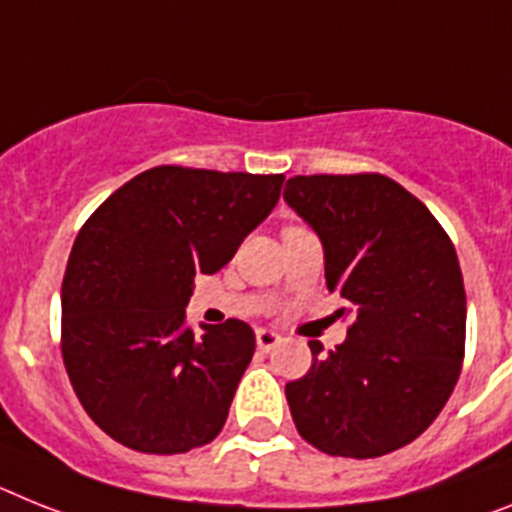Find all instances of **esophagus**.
<instances>
[{"instance_id": "1", "label": "esophagus", "mask_w": 512, "mask_h": 512, "mask_svg": "<svg viewBox=\"0 0 512 512\" xmlns=\"http://www.w3.org/2000/svg\"><path fill=\"white\" fill-rule=\"evenodd\" d=\"M278 343H281V336H278V333H273V330H265V328L257 330V349L260 351L276 349Z\"/></svg>"}]
</instances>
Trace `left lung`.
<instances>
[{
	"mask_svg": "<svg viewBox=\"0 0 512 512\" xmlns=\"http://www.w3.org/2000/svg\"><path fill=\"white\" fill-rule=\"evenodd\" d=\"M283 200L320 236L328 289L356 315L336 351L309 341L312 367L286 385L296 429L328 455L393 453L435 422L461 375L466 291L453 242L382 174L294 176Z\"/></svg>",
	"mask_w": 512,
	"mask_h": 512,
	"instance_id": "left-lung-1",
	"label": "left lung"
}]
</instances>
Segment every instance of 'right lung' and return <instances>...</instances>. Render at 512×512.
Here are the masks:
<instances>
[{
  "label": "right lung",
  "instance_id": "1",
  "mask_svg": "<svg viewBox=\"0 0 512 512\" xmlns=\"http://www.w3.org/2000/svg\"><path fill=\"white\" fill-rule=\"evenodd\" d=\"M283 174L156 166L106 197L62 281V356L98 427L137 453L208 445L255 354L247 322L187 325L195 276L229 263L268 218Z\"/></svg>",
  "mask_w": 512,
  "mask_h": 512
}]
</instances>
